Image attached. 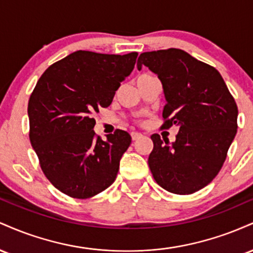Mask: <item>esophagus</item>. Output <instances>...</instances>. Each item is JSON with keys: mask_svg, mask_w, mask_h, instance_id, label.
<instances>
[{"mask_svg": "<svg viewBox=\"0 0 253 253\" xmlns=\"http://www.w3.org/2000/svg\"><path fill=\"white\" fill-rule=\"evenodd\" d=\"M130 135H132V139L133 140H138V139H140L141 136H143V134L139 132H132L130 133Z\"/></svg>", "mask_w": 253, "mask_h": 253, "instance_id": "1", "label": "esophagus"}]
</instances>
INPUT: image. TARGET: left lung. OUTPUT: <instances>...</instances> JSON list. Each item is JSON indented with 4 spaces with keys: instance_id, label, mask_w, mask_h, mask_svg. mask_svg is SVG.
<instances>
[{
    "instance_id": "left-lung-1",
    "label": "left lung",
    "mask_w": 253,
    "mask_h": 253,
    "mask_svg": "<svg viewBox=\"0 0 253 253\" xmlns=\"http://www.w3.org/2000/svg\"><path fill=\"white\" fill-rule=\"evenodd\" d=\"M145 65L158 76L165 104L163 128L176 125V140L152 134L149 167L165 190L187 195L213 181L237 134L238 108L221 75L178 48L144 52Z\"/></svg>"
}]
</instances>
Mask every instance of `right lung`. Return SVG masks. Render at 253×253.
Instances as JSON below:
<instances>
[{
  "instance_id": "add662e5",
  "label": "right lung",
  "mask_w": 253,
  "mask_h": 253,
  "mask_svg": "<svg viewBox=\"0 0 253 253\" xmlns=\"http://www.w3.org/2000/svg\"><path fill=\"white\" fill-rule=\"evenodd\" d=\"M136 57L76 51L38 81L28 101L31 144L45 176L66 195L88 199L117 178L132 138L123 129L107 140L95 136L92 117L112 103Z\"/></svg>"
}]
</instances>
